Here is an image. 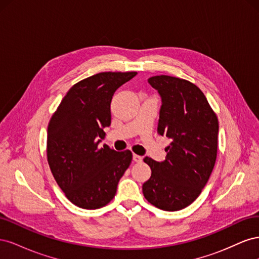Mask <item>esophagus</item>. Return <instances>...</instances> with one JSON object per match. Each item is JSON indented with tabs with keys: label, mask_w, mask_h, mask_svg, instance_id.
Wrapping results in <instances>:
<instances>
[{
	"label": "esophagus",
	"mask_w": 259,
	"mask_h": 259,
	"mask_svg": "<svg viewBox=\"0 0 259 259\" xmlns=\"http://www.w3.org/2000/svg\"><path fill=\"white\" fill-rule=\"evenodd\" d=\"M133 161L137 162V163L142 162V161H143V156H140V155H138V154H133Z\"/></svg>",
	"instance_id": "1"
}]
</instances>
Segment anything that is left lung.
<instances>
[{
	"mask_svg": "<svg viewBox=\"0 0 259 259\" xmlns=\"http://www.w3.org/2000/svg\"><path fill=\"white\" fill-rule=\"evenodd\" d=\"M148 83L161 97L158 134L170 139L162 162L144 159L151 177L145 198L163 210H179L199 197L214 168L218 120L204 94L189 81L156 75Z\"/></svg>",
	"mask_w": 259,
	"mask_h": 259,
	"instance_id": "8db88e82",
	"label": "left lung"
}]
</instances>
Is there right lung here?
I'll use <instances>...</instances> for the list:
<instances>
[{
	"instance_id": "right-lung-1",
	"label": "right lung",
	"mask_w": 259,
	"mask_h": 259,
	"mask_svg": "<svg viewBox=\"0 0 259 259\" xmlns=\"http://www.w3.org/2000/svg\"><path fill=\"white\" fill-rule=\"evenodd\" d=\"M137 72H101L73 85L52 116L48 161L66 197L74 205L96 209L110 202L132 162V152L104 146L115 91Z\"/></svg>"
}]
</instances>
